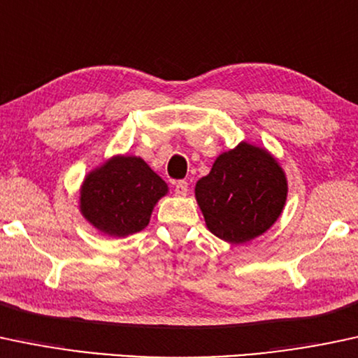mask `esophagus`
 Instances as JSON below:
<instances>
[{
    "mask_svg": "<svg viewBox=\"0 0 358 358\" xmlns=\"http://www.w3.org/2000/svg\"><path fill=\"white\" fill-rule=\"evenodd\" d=\"M174 191L176 196H180V198H182V196H186L187 191H189V186H187L186 180H179V182H176Z\"/></svg>",
    "mask_w": 358,
    "mask_h": 358,
    "instance_id": "34e87169",
    "label": "esophagus"
}]
</instances>
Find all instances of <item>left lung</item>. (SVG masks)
Masks as SVG:
<instances>
[{
    "label": "left lung",
    "mask_w": 358,
    "mask_h": 358,
    "mask_svg": "<svg viewBox=\"0 0 358 358\" xmlns=\"http://www.w3.org/2000/svg\"><path fill=\"white\" fill-rule=\"evenodd\" d=\"M194 196L208 230L240 245L277 222L286 206L287 178L266 147L240 142L216 157L210 174L196 182Z\"/></svg>",
    "instance_id": "left-lung-1"
}]
</instances>
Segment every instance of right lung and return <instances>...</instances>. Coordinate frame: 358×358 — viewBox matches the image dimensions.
Here are the masks:
<instances>
[{
    "instance_id": "add662e5",
    "label": "right lung",
    "mask_w": 358,
    "mask_h": 358,
    "mask_svg": "<svg viewBox=\"0 0 358 358\" xmlns=\"http://www.w3.org/2000/svg\"><path fill=\"white\" fill-rule=\"evenodd\" d=\"M167 192L166 180L142 157L113 155L86 174L79 211L103 235L120 238L142 231Z\"/></svg>"
}]
</instances>
